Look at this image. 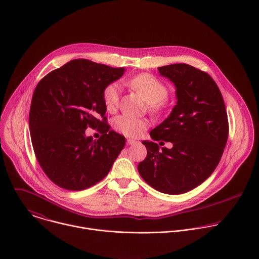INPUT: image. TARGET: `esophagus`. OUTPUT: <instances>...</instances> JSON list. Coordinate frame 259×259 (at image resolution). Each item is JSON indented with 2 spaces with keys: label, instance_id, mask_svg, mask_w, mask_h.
Instances as JSON below:
<instances>
[{
  "label": "esophagus",
  "instance_id": "esophagus-1",
  "mask_svg": "<svg viewBox=\"0 0 259 259\" xmlns=\"http://www.w3.org/2000/svg\"><path fill=\"white\" fill-rule=\"evenodd\" d=\"M137 141L136 140H134V139H131V138H128L127 139V144H129V145H132V144H134V143H136Z\"/></svg>",
  "mask_w": 259,
  "mask_h": 259
}]
</instances>
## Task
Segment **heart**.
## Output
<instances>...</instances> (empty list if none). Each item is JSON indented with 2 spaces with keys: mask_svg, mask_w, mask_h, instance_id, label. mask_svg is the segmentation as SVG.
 Returning <instances> with one entry per match:
<instances>
[{
  "mask_svg": "<svg viewBox=\"0 0 259 259\" xmlns=\"http://www.w3.org/2000/svg\"><path fill=\"white\" fill-rule=\"evenodd\" d=\"M132 89L140 93L149 102V108L154 114H160L166 107L165 98L168 95L167 86L151 73H139L126 81ZM102 100L107 112L113 113L119 106L120 86L117 82L106 85L102 91ZM114 129L128 137H138L150 126L145 118H133L126 115L118 116L113 121Z\"/></svg>",
  "mask_w": 259,
  "mask_h": 259,
  "instance_id": "1",
  "label": "heart"
}]
</instances>
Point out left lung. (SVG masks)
<instances>
[{"label": "left lung", "instance_id": "left-lung-1", "mask_svg": "<svg viewBox=\"0 0 259 259\" xmlns=\"http://www.w3.org/2000/svg\"><path fill=\"white\" fill-rule=\"evenodd\" d=\"M158 69L174 83L177 104L151 137L173 146L160 149L156 142L142 141L147 155L138 172L155 190L179 195L200 186L217 167L228 141V114L223 95L207 72L186 63Z\"/></svg>", "mask_w": 259, "mask_h": 259}]
</instances>
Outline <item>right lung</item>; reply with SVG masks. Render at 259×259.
I'll use <instances>...</instances> for the list:
<instances>
[{"instance_id": "1", "label": "right lung", "mask_w": 259, "mask_h": 259, "mask_svg": "<svg viewBox=\"0 0 259 259\" xmlns=\"http://www.w3.org/2000/svg\"><path fill=\"white\" fill-rule=\"evenodd\" d=\"M124 71V67L73 59L36 85L29 109L31 143L41 168L59 188L82 191L94 186L123 150L125 137L106 123L102 91ZM88 126L102 127L99 140L85 136Z\"/></svg>"}]
</instances>
